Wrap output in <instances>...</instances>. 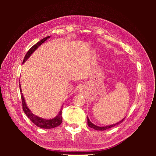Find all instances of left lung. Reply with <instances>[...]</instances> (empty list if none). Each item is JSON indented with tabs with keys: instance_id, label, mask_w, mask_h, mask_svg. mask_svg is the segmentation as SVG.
<instances>
[{
	"instance_id": "obj_1",
	"label": "left lung",
	"mask_w": 156,
	"mask_h": 156,
	"mask_svg": "<svg viewBox=\"0 0 156 156\" xmlns=\"http://www.w3.org/2000/svg\"><path fill=\"white\" fill-rule=\"evenodd\" d=\"M124 120H125V118H124L123 119L121 120L120 121H119V122H118L115 123V124H113V125H109V126H97V125H95L94 124L92 123L91 121L89 120V118L87 117V125H88V126H89V127H91L92 129H94L95 130H97V131H105V130H106V129H107L112 128V127H113V126H115L116 125H119L120 123L123 122Z\"/></svg>"
}]
</instances>
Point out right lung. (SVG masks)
I'll return each instance as SVG.
<instances>
[{"instance_id": "add662e5", "label": "right lung", "mask_w": 156, "mask_h": 156, "mask_svg": "<svg viewBox=\"0 0 156 156\" xmlns=\"http://www.w3.org/2000/svg\"><path fill=\"white\" fill-rule=\"evenodd\" d=\"M50 38L49 36H47L45 38H44L43 39H42L41 41L38 42L36 44H34V46H32L30 48V49L27 51V54H26L24 58V60H23V63H24L26 60H27L30 57V56L33 53L36 51V50L40 47L42 44L44 43L47 39ZM20 87V92H22V89H21V87L20 84H19ZM21 99H22V104H23V109L24 111V112L25 113L26 115L30 118V120L32 122L34 125H36L37 126L40 128H43V129H51V128H54L56 127V126H59L60 124L62 123V109L60 110V112L58 113L56 117L52 118V119H44V118H42L41 117H38L36 115H34V113L31 112L30 109H29L28 107L27 106V104H26L25 100L24 97H23V94L21 93Z\"/></svg>"}]
</instances>
